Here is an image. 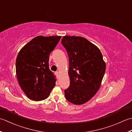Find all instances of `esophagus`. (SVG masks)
Masks as SVG:
<instances>
[{"label": "esophagus", "instance_id": "esophagus-1", "mask_svg": "<svg viewBox=\"0 0 132 132\" xmlns=\"http://www.w3.org/2000/svg\"><path fill=\"white\" fill-rule=\"evenodd\" d=\"M55 74L56 75V77H57V78H58L59 76V72H56V73H55Z\"/></svg>", "mask_w": 132, "mask_h": 132}]
</instances>
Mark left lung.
<instances>
[{
  "instance_id": "obj_1",
  "label": "left lung",
  "mask_w": 132,
  "mask_h": 132,
  "mask_svg": "<svg viewBox=\"0 0 132 132\" xmlns=\"http://www.w3.org/2000/svg\"><path fill=\"white\" fill-rule=\"evenodd\" d=\"M69 57L70 85L64 90L67 100L75 105L90 100L100 88L106 64L99 48L80 36L61 39Z\"/></svg>"
}]
</instances>
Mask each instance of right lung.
<instances>
[{
	"mask_svg": "<svg viewBox=\"0 0 132 132\" xmlns=\"http://www.w3.org/2000/svg\"><path fill=\"white\" fill-rule=\"evenodd\" d=\"M60 36L34 37L19 52L16 60L18 82L27 97L39 101L49 97L56 79L49 68L50 54Z\"/></svg>",
	"mask_w": 132,
	"mask_h": 132,
	"instance_id": "1",
	"label": "right lung"
}]
</instances>
